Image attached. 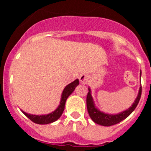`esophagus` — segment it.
I'll list each match as a JSON object with an SVG mask.
<instances>
[{
    "instance_id": "obj_1",
    "label": "esophagus",
    "mask_w": 151,
    "mask_h": 151,
    "mask_svg": "<svg viewBox=\"0 0 151 151\" xmlns=\"http://www.w3.org/2000/svg\"><path fill=\"white\" fill-rule=\"evenodd\" d=\"M88 75L85 74V73H82V74L79 76V81L82 84H87V82H88Z\"/></svg>"
}]
</instances>
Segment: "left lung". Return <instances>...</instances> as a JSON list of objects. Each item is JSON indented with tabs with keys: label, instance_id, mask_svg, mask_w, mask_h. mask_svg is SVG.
Returning a JSON list of instances; mask_svg holds the SVG:
<instances>
[{
	"label": "left lung",
	"instance_id": "left-lung-1",
	"mask_svg": "<svg viewBox=\"0 0 151 151\" xmlns=\"http://www.w3.org/2000/svg\"><path fill=\"white\" fill-rule=\"evenodd\" d=\"M141 96V87H140L139 92H138V95L137 98L134 101V104L132 105L130 108L122 113L116 114V115H110V114H106V113L101 112L95 107L93 101V98L91 94V90L89 88V91L88 92L87 98H86V104H87V109L88 114L91 119L94 121L95 123L99 124L101 125L104 126H110V125H116V124L120 122L125 118H127L131 113H132L136 108L137 105L138 104V102L140 101Z\"/></svg>",
	"mask_w": 151,
	"mask_h": 151
}]
</instances>
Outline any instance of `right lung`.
<instances>
[{"label":"right lung","mask_w":151,"mask_h":151,"mask_svg":"<svg viewBox=\"0 0 151 151\" xmlns=\"http://www.w3.org/2000/svg\"><path fill=\"white\" fill-rule=\"evenodd\" d=\"M79 82L78 79L75 80L74 82L72 83L69 84L66 88H64L63 91L62 93V97H61V101L60 103L59 106L57 107V110L55 111L52 112L51 113H49L47 115H42V116H36V115H31V114H28V113H25V112L22 111V113L30 119L33 122L37 124H41V125H45V124L51 123V122H55L62 115L63 112L65 108V104H66V99L68 98L70 94L73 92L75 90L76 87L77 85H78Z\"/></svg>","instance_id":"right-lung-1"}]
</instances>
